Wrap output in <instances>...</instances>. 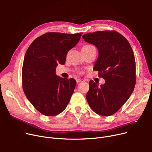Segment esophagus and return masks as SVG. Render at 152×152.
<instances>
[{
	"label": "esophagus",
	"mask_w": 152,
	"mask_h": 152,
	"mask_svg": "<svg viewBox=\"0 0 152 152\" xmlns=\"http://www.w3.org/2000/svg\"><path fill=\"white\" fill-rule=\"evenodd\" d=\"M83 81H84V79H81V78L77 79V80H76V82H77V83H81V82H83Z\"/></svg>",
	"instance_id": "esophagus-1"
}]
</instances>
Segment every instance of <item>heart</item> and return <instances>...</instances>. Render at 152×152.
Instances as JSON below:
<instances>
[{
    "instance_id": "1",
    "label": "heart",
    "mask_w": 152,
    "mask_h": 152,
    "mask_svg": "<svg viewBox=\"0 0 152 152\" xmlns=\"http://www.w3.org/2000/svg\"><path fill=\"white\" fill-rule=\"evenodd\" d=\"M91 46H92V45H84V46H83V47H91Z\"/></svg>"
}]
</instances>
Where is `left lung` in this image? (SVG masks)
Returning a JSON list of instances; mask_svg holds the SVG:
<instances>
[{"label": "left lung", "instance_id": "8db88e82", "mask_svg": "<svg viewBox=\"0 0 152 152\" xmlns=\"http://www.w3.org/2000/svg\"><path fill=\"white\" fill-rule=\"evenodd\" d=\"M85 41L96 46L99 57L94 70L105 80L99 86L91 80L86 99L91 109L101 116L115 114L128 100L136 82L135 60L128 41L115 31L85 34Z\"/></svg>", "mask_w": 152, "mask_h": 152}]
</instances>
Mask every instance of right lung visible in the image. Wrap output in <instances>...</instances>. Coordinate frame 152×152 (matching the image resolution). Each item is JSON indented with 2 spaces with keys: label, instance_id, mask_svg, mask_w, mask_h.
<instances>
[{
  "label": "right lung",
  "instance_id": "right-lung-1",
  "mask_svg": "<svg viewBox=\"0 0 152 152\" xmlns=\"http://www.w3.org/2000/svg\"><path fill=\"white\" fill-rule=\"evenodd\" d=\"M82 34L47 33L36 38L25 53L22 68L23 91L31 104L45 116L60 114L70 100L76 81L57 76L55 68L58 63H65L67 53Z\"/></svg>",
  "mask_w": 152,
  "mask_h": 152
}]
</instances>
